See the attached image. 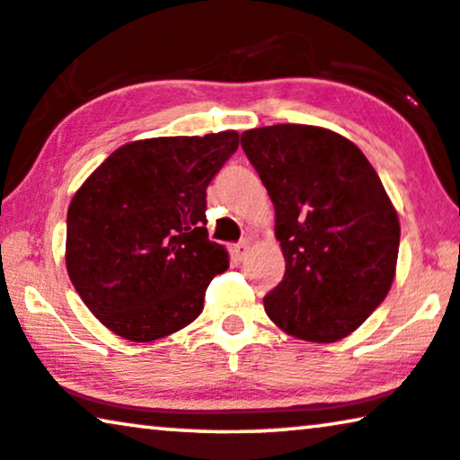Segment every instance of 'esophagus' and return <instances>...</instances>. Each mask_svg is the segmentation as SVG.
<instances>
[{
    "mask_svg": "<svg viewBox=\"0 0 460 460\" xmlns=\"http://www.w3.org/2000/svg\"><path fill=\"white\" fill-rule=\"evenodd\" d=\"M231 252H233V256H235V261H243L245 256L250 254V242H239V243H235L231 248Z\"/></svg>",
    "mask_w": 460,
    "mask_h": 460,
    "instance_id": "1",
    "label": "esophagus"
}]
</instances>
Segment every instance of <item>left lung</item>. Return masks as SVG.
<instances>
[{
    "label": "left lung",
    "mask_w": 460,
    "mask_h": 460,
    "mask_svg": "<svg viewBox=\"0 0 460 460\" xmlns=\"http://www.w3.org/2000/svg\"><path fill=\"white\" fill-rule=\"evenodd\" d=\"M245 156L275 206L286 275L264 310L292 338L333 344L385 300L396 277L400 221L379 174L350 139L314 125L242 133Z\"/></svg>",
    "instance_id": "1"
}]
</instances>
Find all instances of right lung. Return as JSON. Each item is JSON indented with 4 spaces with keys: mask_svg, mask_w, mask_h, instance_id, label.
<instances>
[{
    "mask_svg": "<svg viewBox=\"0 0 460 460\" xmlns=\"http://www.w3.org/2000/svg\"><path fill=\"white\" fill-rule=\"evenodd\" d=\"M239 146L237 131L128 141L70 199L66 270L110 332L166 338L193 323L229 252L210 242L206 187Z\"/></svg>",
    "mask_w": 460,
    "mask_h": 460,
    "instance_id": "add662e5",
    "label": "right lung"
}]
</instances>
